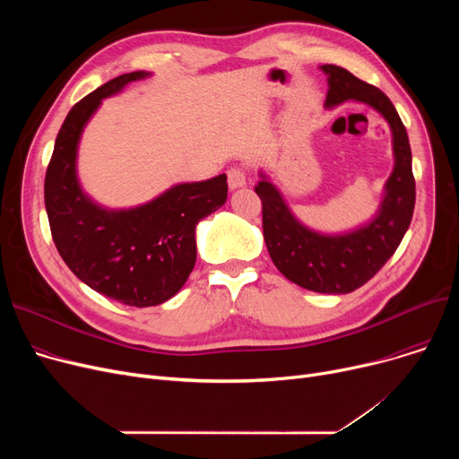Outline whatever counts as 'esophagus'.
<instances>
[{
	"instance_id": "obj_1",
	"label": "esophagus",
	"mask_w": 459,
	"mask_h": 459,
	"mask_svg": "<svg viewBox=\"0 0 459 459\" xmlns=\"http://www.w3.org/2000/svg\"><path fill=\"white\" fill-rule=\"evenodd\" d=\"M227 177H229V187H230V189L244 187V186L247 184L244 169H239V167H230L229 171H227Z\"/></svg>"
}]
</instances>
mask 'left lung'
<instances>
[{
	"label": "left lung",
	"instance_id": "1",
	"mask_svg": "<svg viewBox=\"0 0 459 459\" xmlns=\"http://www.w3.org/2000/svg\"><path fill=\"white\" fill-rule=\"evenodd\" d=\"M327 74L325 108L346 100L363 102L387 120L393 132L394 169L374 220L344 234H320L296 220L279 189L260 173L255 187L262 201V229L277 270L301 288L320 294H350L368 282L398 249L415 208L411 147L405 126L387 94L336 65L320 66Z\"/></svg>",
	"mask_w": 459,
	"mask_h": 459
}]
</instances>
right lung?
<instances>
[{
  "label": "right lung",
  "instance_id": "add662e5",
  "mask_svg": "<svg viewBox=\"0 0 459 459\" xmlns=\"http://www.w3.org/2000/svg\"><path fill=\"white\" fill-rule=\"evenodd\" d=\"M137 70L104 83L72 108L57 134L44 180V204L54 244L80 281L130 307L171 299L197 258L195 227L227 201V175L177 184L147 204L108 210L80 186L76 156L82 132L102 100L149 78Z\"/></svg>",
  "mask_w": 459,
  "mask_h": 459
}]
</instances>
